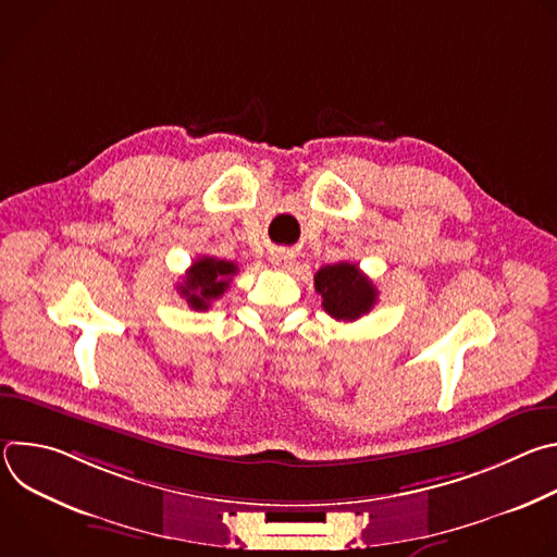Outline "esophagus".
Here are the masks:
<instances>
[{
    "label": "esophagus",
    "instance_id": "1",
    "mask_svg": "<svg viewBox=\"0 0 557 557\" xmlns=\"http://www.w3.org/2000/svg\"><path fill=\"white\" fill-rule=\"evenodd\" d=\"M293 251L290 249H273L271 251V264L280 271H288L293 267Z\"/></svg>",
    "mask_w": 557,
    "mask_h": 557
}]
</instances>
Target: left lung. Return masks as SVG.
Here are the masks:
<instances>
[{
  "mask_svg": "<svg viewBox=\"0 0 557 557\" xmlns=\"http://www.w3.org/2000/svg\"><path fill=\"white\" fill-rule=\"evenodd\" d=\"M314 290L322 295L324 310L339 322H355L376 304L374 284L350 262L322 267L314 273Z\"/></svg>",
  "mask_w": 557,
  "mask_h": 557,
  "instance_id": "1",
  "label": "left lung"
}]
</instances>
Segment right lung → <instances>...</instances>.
<instances>
[{
    "mask_svg": "<svg viewBox=\"0 0 557 557\" xmlns=\"http://www.w3.org/2000/svg\"><path fill=\"white\" fill-rule=\"evenodd\" d=\"M235 273H237L235 262L202 256L189 267V271L185 273V280L178 284L181 297H185L194 310H207L211 301H215L226 293L231 277Z\"/></svg>",
    "mask_w": 557,
    "mask_h": 557,
    "instance_id": "1",
    "label": "right lung"
}]
</instances>
